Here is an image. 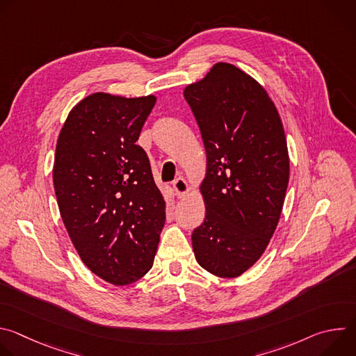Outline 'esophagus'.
Segmentation results:
<instances>
[{"label":"esophagus","mask_w":356,"mask_h":356,"mask_svg":"<svg viewBox=\"0 0 356 356\" xmlns=\"http://www.w3.org/2000/svg\"><path fill=\"white\" fill-rule=\"evenodd\" d=\"M173 188H175L176 195H177L179 198H183V197L188 193V184H187V181H186L184 179H181V177H179V179L175 180Z\"/></svg>","instance_id":"esophagus-1"}]
</instances>
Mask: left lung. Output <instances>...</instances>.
<instances>
[{"mask_svg": "<svg viewBox=\"0 0 356 356\" xmlns=\"http://www.w3.org/2000/svg\"><path fill=\"white\" fill-rule=\"evenodd\" d=\"M183 94L207 155L194 257L218 277H238L259 261L280 220L290 175L283 124L266 90L229 63H216Z\"/></svg>", "mask_w": 356, "mask_h": 356, "instance_id": "left-lung-1", "label": "left lung"}]
</instances>
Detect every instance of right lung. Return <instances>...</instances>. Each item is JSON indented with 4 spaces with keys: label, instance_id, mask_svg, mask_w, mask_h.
<instances>
[{
    "label": "right lung",
    "instance_id": "obj_1",
    "mask_svg": "<svg viewBox=\"0 0 356 356\" xmlns=\"http://www.w3.org/2000/svg\"><path fill=\"white\" fill-rule=\"evenodd\" d=\"M155 95L94 92L69 113L58 138L54 186L59 211L83 264L127 286L154 265L166 202L136 145Z\"/></svg>",
    "mask_w": 356,
    "mask_h": 356
}]
</instances>
